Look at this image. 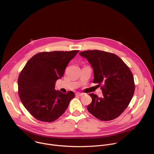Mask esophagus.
<instances>
[{
	"label": "esophagus",
	"instance_id": "1",
	"mask_svg": "<svg viewBox=\"0 0 154 154\" xmlns=\"http://www.w3.org/2000/svg\"><path fill=\"white\" fill-rule=\"evenodd\" d=\"M84 94L83 93H76V95L77 96H83Z\"/></svg>",
	"mask_w": 154,
	"mask_h": 154
}]
</instances>
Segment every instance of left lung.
Returning a JSON list of instances; mask_svg holds the SVG:
<instances>
[{"label": "left lung", "mask_w": 154, "mask_h": 154, "mask_svg": "<svg viewBox=\"0 0 154 154\" xmlns=\"http://www.w3.org/2000/svg\"><path fill=\"white\" fill-rule=\"evenodd\" d=\"M79 54L89 61L94 71V83L102 91L99 97L90 94L92 102L88 112L101 121H111L127 108L135 91L134 79L126 64L116 55L99 50L86 51Z\"/></svg>", "instance_id": "obj_1"}]
</instances>
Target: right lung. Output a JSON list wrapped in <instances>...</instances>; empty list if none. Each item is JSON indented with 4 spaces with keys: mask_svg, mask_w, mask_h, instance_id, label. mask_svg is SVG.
Masks as SVG:
<instances>
[{
    "mask_svg": "<svg viewBox=\"0 0 154 154\" xmlns=\"http://www.w3.org/2000/svg\"><path fill=\"white\" fill-rule=\"evenodd\" d=\"M79 51L43 52L33 56L20 72L18 94L27 111L36 119L53 122L67 109L75 96L70 91L63 93L55 90L66 67Z\"/></svg>",
    "mask_w": 154,
    "mask_h": 154,
    "instance_id": "right-lung-1",
    "label": "right lung"
}]
</instances>
